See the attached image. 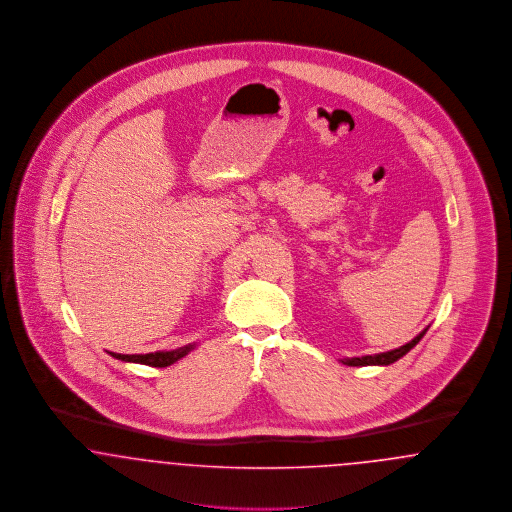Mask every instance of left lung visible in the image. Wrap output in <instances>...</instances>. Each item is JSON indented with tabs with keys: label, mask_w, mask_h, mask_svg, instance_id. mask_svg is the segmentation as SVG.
<instances>
[{
	"label": "left lung",
	"mask_w": 512,
	"mask_h": 512,
	"mask_svg": "<svg viewBox=\"0 0 512 512\" xmlns=\"http://www.w3.org/2000/svg\"><path fill=\"white\" fill-rule=\"evenodd\" d=\"M428 329H424L418 337H414L410 343H406L403 345L401 349L389 350V352H381V354H374V356H362V358H349V360H343L347 366H376V364H381V366H387V364H393V362H397L401 356H404L408 350L412 349V347H416V343L424 337V333H426Z\"/></svg>",
	"instance_id": "8db88e82"
}]
</instances>
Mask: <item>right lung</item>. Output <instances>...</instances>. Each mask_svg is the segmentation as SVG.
Instances as JSON below:
<instances>
[{
	"mask_svg": "<svg viewBox=\"0 0 512 512\" xmlns=\"http://www.w3.org/2000/svg\"><path fill=\"white\" fill-rule=\"evenodd\" d=\"M192 345L181 347V349L169 350V352H150V354H111L117 360H125V362H138V364H146L152 368H165L173 362H177L179 358L187 356Z\"/></svg>",
	"mask_w": 512,
	"mask_h": 512,
	"instance_id": "1",
	"label": "right lung"
}]
</instances>
